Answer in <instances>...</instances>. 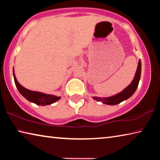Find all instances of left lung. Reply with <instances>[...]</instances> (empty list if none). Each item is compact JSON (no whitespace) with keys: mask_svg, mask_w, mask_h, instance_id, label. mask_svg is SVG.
Masks as SVG:
<instances>
[{"mask_svg":"<svg viewBox=\"0 0 160 160\" xmlns=\"http://www.w3.org/2000/svg\"><path fill=\"white\" fill-rule=\"evenodd\" d=\"M140 75H141V61L139 60L138 68L135 72V76L133 80L128 86L122 90L121 92L115 94V95L109 97H93L92 98L94 100H97V102H102L103 104L108 105H116L119 103L122 102L124 100L128 99L130 98L136 90V89L138 86L139 81L140 79Z\"/></svg>","mask_w":160,"mask_h":160,"instance_id":"obj_1","label":"left lung"}]
</instances>
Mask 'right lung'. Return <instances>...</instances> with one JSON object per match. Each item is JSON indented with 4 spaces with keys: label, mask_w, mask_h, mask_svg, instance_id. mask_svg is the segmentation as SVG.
I'll return each mask as SVG.
<instances>
[{
    "label": "right lung",
    "mask_w": 160,
    "mask_h": 160,
    "mask_svg": "<svg viewBox=\"0 0 160 160\" xmlns=\"http://www.w3.org/2000/svg\"><path fill=\"white\" fill-rule=\"evenodd\" d=\"M13 77H14L15 85L17 87L18 91L29 102L34 103V104L37 105H40V106H47V105L51 104L54 102L58 101L61 99V97H57L53 95V94L42 93L40 92L32 91L24 88L17 80L14 72V68H13Z\"/></svg>",
    "instance_id": "right-lung-1"
}]
</instances>
